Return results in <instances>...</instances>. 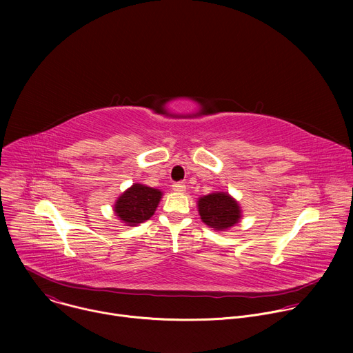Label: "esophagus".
I'll return each instance as SVG.
<instances>
[{
	"label": "esophagus",
	"instance_id": "obj_1",
	"mask_svg": "<svg viewBox=\"0 0 353 353\" xmlns=\"http://www.w3.org/2000/svg\"><path fill=\"white\" fill-rule=\"evenodd\" d=\"M172 188L174 191H177V192H183V191H185V184H183V183H173Z\"/></svg>",
	"mask_w": 353,
	"mask_h": 353
}]
</instances>
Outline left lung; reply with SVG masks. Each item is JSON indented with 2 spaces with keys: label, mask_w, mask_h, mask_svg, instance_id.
Listing matches in <instances>:
<instances>
[{
  "label": "left lung",
  "mask_w": 353,
  "mask_h": 353,
  "mask_svg": "<svg viewBox=\"0 0 353 353\" xmlns=\"http://www.w3.org/2000/svg\"><path fill=\"white\" fill-rule=\"evenodd\" d=\"M198 212L207 226L218 232L234 226L241 218L237 201L228 192H212L198 198Z\"/></svg>",
  "instance_id": "obj_1"
}]
</instances>
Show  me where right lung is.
<instances>
[{
  "label": "right lung",
  "mask_w": 353,
  "mask_h": 353,
  "mask_svg": "<svg viewBox=\"0 0 353 353\" xmlns=\"http://www.w3.org/2000/svg\"><path fill=\"white\" fill-rule=\"evenodd\" d=\"M161 198V190L135 183L117 198L114 212L128 226H137L155 214Z\"/></svg>",
  "instance_id": "right-lung-1"
}]
</instances>
